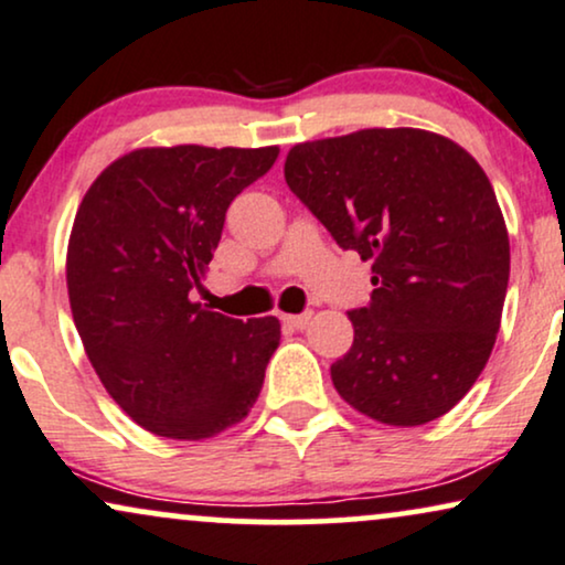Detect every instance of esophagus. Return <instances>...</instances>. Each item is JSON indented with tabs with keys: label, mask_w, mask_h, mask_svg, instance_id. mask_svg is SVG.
<instances>
[{
	"label": "esophagus",
	"mask_w": 565,
	"mask_h": 565,
	"mask_svg": "<svg viewBox=\"0 0 565 565\" xmlns=\"http://www.w3.org/2000/svg\"><path fill=\"white\" fill-rule=\"evenodd\" d=\"M312 312H299V316H281L284 326L289 328H297V331H302V328H307V323H310Z\"/></svg>",
	"instance_id": "1"
}]
</instances>
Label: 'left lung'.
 <instances>
[{"mask_svg": "<svg viewBox=\"0 0 565 565\" xmlns=\"http://www.w3.org/2000/svg\"><path fill=\"white\" fill-rule=\"evenodd\" d=\"M289 190L344 249L373 260V297L347 316L354 344L331 365L339 396L375 423L451 412L488 365L509 289L495 190L459 142L373 127L297 142Z\"/></svg>", "mask_w": 565, "mask_h": 565, "instance_id": "8db88e82", "label": "left lung"}]
</instances>
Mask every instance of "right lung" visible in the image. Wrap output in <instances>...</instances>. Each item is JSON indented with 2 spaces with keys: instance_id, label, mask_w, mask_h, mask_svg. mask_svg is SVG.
I'll use <instances>...</instances> for the list:
<instances>
[{
  "instance_id": "1",
  "label": "right lung",
  "mask_w": 565,
  "mask_h": 565,
  "mask_svg": "<svg viewBox=\"0 0 565 565\" xmlns=\"http://www.w3.org/2000/svg\"><path fill=\"white\" fill-rule=\"evenodd\" d=\"M276 156L278 146L135 148L77 205L70 310L104 388L148 433L205 440L258 402L281 323L226 318L190 291L205 278L230 203Z\"/></svg>"
}]
</instances>
